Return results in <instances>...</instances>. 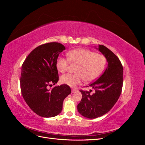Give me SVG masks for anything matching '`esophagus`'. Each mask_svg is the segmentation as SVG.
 Here are the masks:
<instances>
[{"label": "esophagus", "instance_id": "obj_1", "mask_svg": "<svg viewBox=\"0 0 145 145\" xmlns=\"http://www.w3.org/2000/svg\"><path fill=\"white\" fill-rule=\"evenodd\" d=\"M76 91V89H74V88L71 89V92H72V93H75Z\"/></svg>", "mask_w": 145, "mask_h": 145}]
</instances>
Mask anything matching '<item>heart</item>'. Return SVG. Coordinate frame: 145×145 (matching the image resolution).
<instances>
[{
	"mask_svg": "<svg viewBox=\"0 0 145 145\" xmlns=\"http://www.w3.org/2000/svg\"><path fill=\"white\" fill-rule=\"evenodd\" d=\"M68 59L62 57L57 59L56 67L58 71L63 73L67 70L69 63L77 64L75 74H66L61 77L63 84L74 87L84 78L90 82L95 80L103 71L106 60L101 54L84 48L73 50L67 53Z\"/></svg>",
	"mask_w": 145,
	"mask_h": 145,
	"instance_id": "heart-1",
	"label": "heart"
}]
</instances>
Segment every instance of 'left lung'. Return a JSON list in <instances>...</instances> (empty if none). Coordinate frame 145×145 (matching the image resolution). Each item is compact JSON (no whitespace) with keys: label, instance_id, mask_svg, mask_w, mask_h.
<instances>
[{"label":"left lung","instance_id":"obj_1","mask_svg":"<svg viewBox=\"0 0 145 145\" xmlns=\"http://www.w3.org/2000/svg\"><path fill=\"white\" fill-rule=\"evenodd\" d=\"M98 50L104 55L108 67L97 80L89 85L95 90H80L82 99L77 105L80 114L88 118H95L103 116L111 110L121 93L123 80V69L117 56L104 45H99Z\"/></svg>","mask_w":145,"mask_h":145}]
</instances>
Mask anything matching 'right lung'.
Instances as JSON below:
<instances>
[{
    "label": "right lung",
    "instance_id": "right-lung-1",
    "mask_svg": "<svg viewBox=\"0 0 145 145\" xmlns=\"http://www.w3.org/2000/svg\"><path fill=\"white\" fill-rule=\"evenodd\" d=\"M65 50L58 42L41 45L30 52L22 66V94L31 109L39 116L52 117L59 114L64 99L71 93L67 85L49 88L59 80L56 61Z\"/></svg>",
    "mask_w": 145,
    "mask_h": 145
}]
</instances>
